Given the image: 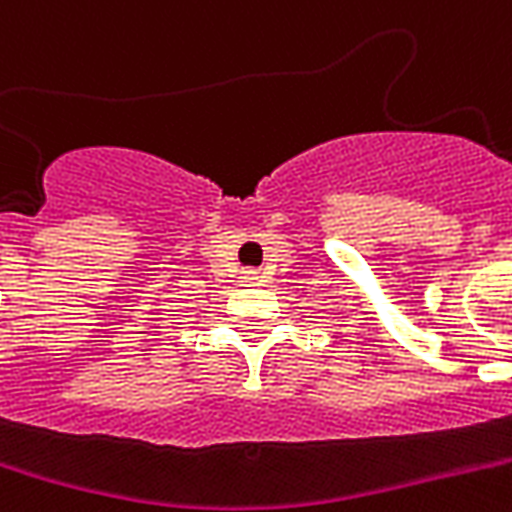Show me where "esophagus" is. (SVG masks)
Returning <instances> with one entry per match:
<instances>
[{
	"mask_svg": "<svg viewBox=\"0 0 512 512\" xmlns=\"http://www.w3.org/2000/svg\"><path fill=\"white\" fill-rule=\"evenodd\" d=\"M241 279H244V284H249V287H255V284H260V271H255V268H247V271L241 273Z\"/></svg>",
	"mask_w": 512,
	"mask_h": 512,
	"instance_id": "1",
	"label": "esophagus"
}]
</instances>
